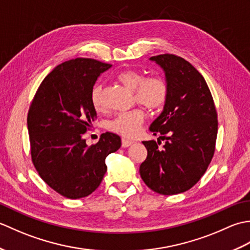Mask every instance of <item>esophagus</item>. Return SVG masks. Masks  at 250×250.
<instances>
[{"label":"esophagus","mask_w":250,"mask_h":250,"mask_svg":"<svg viewBox=\"0 0 250 250\" xmlns=\"http://www.w3.org/2000/svg\"><path fill=\"white\" fill-rule=\"evenodd\" d=\"M132 144H133V142L126 140V139H122V141H121V145H122V147H125V148L131 146Z\"/></svg>","instance_id":"1"}]
</instances>
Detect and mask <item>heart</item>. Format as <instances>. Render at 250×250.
Instances as JSON below:
<instances>
[{
  "mask_svg": "<svg viewBox=\"0 0 250 250\" xmlns=\"http://www.w3.org/2000/svg\"><path fill=\"white\" fill-rule=\"evenodd\" d=\"M118 81L125 87L134 91L135 100L140 104L151 110L162 108L167 100L168 89L167 83L160 77L144 78L141 73L135 71H124L118 75ZM91 103L95 110L104 108L102 99V89L94 87L91 92ZM145 118V114L141 108H135L125 113H120L109 122V129L124 136H133L140 130Z\"/></svg>",
  "mask_w": 250,
  "mask_h": 250,
  "instance_id": "1",
  "label": "heart"
}]
</instances>
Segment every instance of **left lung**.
I'll use <instances>...</instances> for the list:
<instances>
[{
  "mask_svg": "<svg viewBox=\"0 0 250 250\" xmlns=\"http://www.w3.org/2000/svg\"><path fill=\"white\" fill-rule=\"evenodd\" d=\"M160 66L167 84V100L149 130L159 142H143L146 160L140 174L157 193L171 195L192 188L203 176L214 156L218 131L214 100L196 68L174 55L149 58ZM166 140L162 150L160 140Z\"/></svg>",
  "mask_w": 250,
  "mask_h": 250,
  "instance_id": "left-lung-1",
  "label": "left lung"
}]
</instances>
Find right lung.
<instances>
[{
	"label": "right lung",
	"mask_w": 250,
	"mask_h": 250,
	"mask_svg": "<svg viewBox=\"0 0 250 250\" xmlns=\"http://www.w3.org/2000/svg\"><path fill=\"white\" fill-rule=\"evenodd\" d=\"M107 63L76 58L56 66L40 84L28 114L31 156L42 179L68 199L97 189L107 171L105 159L121 146L106 132L88 146L83 134L97 119L91 92Z\"/></svg>",
	"instance_id": "1"
}]
</instances>
